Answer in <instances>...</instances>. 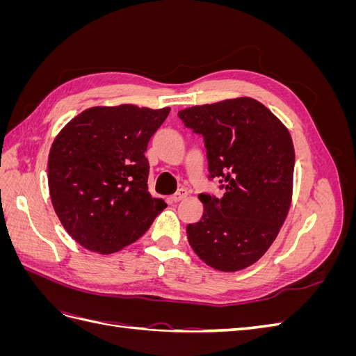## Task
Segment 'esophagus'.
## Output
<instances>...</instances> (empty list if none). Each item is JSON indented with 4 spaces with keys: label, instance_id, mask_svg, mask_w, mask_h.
<instances>
[{
    "label": "esophagus",
    "instance_id": "34e87169",
    "mask_svg": "<svg viewBox=\"0 0 356 356\" xmlns=\"http://www.w3.org/2000/svg\"><path fill=\"white\" fill-rule=\"evenodd\" d=\"M187 195H188V191L186 190V188H181V190H178L174 196H170V200L172 202H181V200H184L186 197H187Z\"/></svg>",
    "mask_w": 356,
    "mask_h": 356
}]
</instances>
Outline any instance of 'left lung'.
<instances>
[{
    "mask_svg": "<svg viewBox=\"0 0 356 356\" xmlns=\"http://www.w3.org/2000/svg\"><path fill=\"white\" fill-rule=\"evenodd\" d=\"M179 118L203 136L209 177L222 197L199 195L202 218L187 225L188 242L215 270L250 267L275 242L293 199L294 145L285 124L252 98L181 110Z\"/></svg>",
    "mask_w": 356,
    "mask_h": 356,
    "instance_id": "left-lung-1",
    "label": "left lung"
}]
</instances>
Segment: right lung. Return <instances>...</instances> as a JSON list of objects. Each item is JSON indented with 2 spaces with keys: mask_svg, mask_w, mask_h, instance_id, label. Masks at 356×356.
Instances as JSON below:
<instances>
[{
  "mask_svg": "<svg viewBox=\"0 0 356 356\" xmlns=\"http://www.w3.org/2000/svg\"><path fill=\"white\" fill-rule=\"evenodd\" d=\"M170 108L92 106L62 129L49 153V190L59 221L86 250L134 243L166 208L148 191L147 145Z\"/></svg>",
  "mask_w": 356,
  "mask_h": 356,
  "instance_id": "obj_1",
  "label": "right lung"
}]
</instances>
